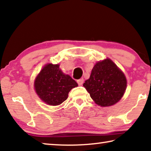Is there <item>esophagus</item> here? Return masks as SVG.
Masks as SVG:
<instances>
[{
  "mask_svg": "<svg viewBox=\"0 0 151 151\" xmlns=\"http://www.w3.org/2000/svg\"><path fill=\"white\" fill-rule=\"evenodd\" d=\"M83 83H84V79L83 78H80V79H78V80H77V83L78 84L79 86L83 85Z\"/></svg>",
  "mask_w": 151,
  "mask_h": 151,
  "instance_id": "1",
  "label": "esophagus"
}]
</instances>
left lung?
I'll list each match as a JSON object with an SVG mask.
<instances>
[{
	"label": "left lung",
	"instance_id": "obj_1",
	"mask_svg": "<svg viewBox=\"0 0 151 151\" xmlns=\"http://www.w3.org/2000/svg\"><path fill=\"white\" fill-rule=\"evenodd\" d=\"M127 84L122 70L110 58H106L96 63L83 86L96 104L110 106L121 100Z\"/></svg>",
	"mask_w": 151,
	"mask_h": 151
}]
</instances>
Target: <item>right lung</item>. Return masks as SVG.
I'll return each instance as SVG.
<instances>
[{"label":"right lung","instance_id":"right-lung-1","mask_svg":"<svg viewBox=\"0 0 151 151\" xmlns=\"http://www.w3.org/2000/svg\"><path fill=\"white\" fill-rule=\"evenodd\" d=\"M59 66L47 64L35 81L36 93L48 105L57 106L63 103L68 98L71 89L78 86L69 75L62 72Z\"/></svg>","mask_w":151,"mask_h":151}]
</instances>
